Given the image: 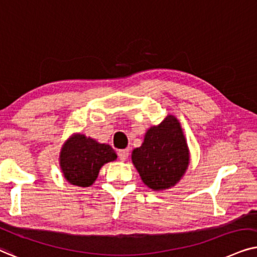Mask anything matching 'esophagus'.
Here are the masks:
<instances>
[{"label": "esophagus", "mask_w": 257, "mask_h": 257, "mask_svg": "<svg viewBox=\"0 0 257 257\" xmlns=\"http://www.w3.org/2000/svg\"><path fill=\"white\" fill-rule=\"evenodd\" d=\"M118 157L121 161H125L128 159L129 156V149H122V150H118Z\"/></svg>", "instance_id": "34e87169"}]
</instances>
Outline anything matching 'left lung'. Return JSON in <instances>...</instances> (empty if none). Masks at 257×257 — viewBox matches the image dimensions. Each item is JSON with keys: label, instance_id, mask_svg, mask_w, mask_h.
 Here are the masks:
<instances>
[{"label": "left lung", "instance_id": "8db88e82", "mask_svg": "<svg viewBox=\"0 0 257 257\" xmlns=\"http://www.w3.org/2000/svg\"><path fill=\"white\" fill-rule=\"evenodd\" d=\"M132 161L150 189L166 190L180 182L190 154L179 119L169 114L160 124L150 126L142 146L133 150Z\"/></svg>", "mask_w": 257, "mask_h": 257}]
</instances>
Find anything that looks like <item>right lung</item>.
Segmentation results:
<instances>
[{"mask_svg": "<svg viewBox=\"0 0 257 257\" xmlns=\"http://www.w3.org/2000/svg\"><path fill=\"white\" fill-rule=\"evenodd\" d=\"M116 159L117 155L109 145L76 133L61 148L60 167L64 179L70 184L90 187L102 167Z\"/></svg>", "mask_w": 257, "mask_h": 257, "instance_id": "obj_1", "label": "right lung"}]
</instances>
